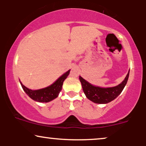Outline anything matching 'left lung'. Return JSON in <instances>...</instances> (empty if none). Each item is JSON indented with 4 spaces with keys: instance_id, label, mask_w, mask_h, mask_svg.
<instances>
[{
    "instance_id": "8db88e82",
    "label": "left lung",
    "mask_w": 146,
    "mask_h": 146,
    "mask_svg": "<svg viewBox=\"0 0 146 146\" xmlns=\"http://www.w3.org/2000/svg\"><path fill=\"white\" fill-rule=\"evenodd\" d=\"M129 72L121 84L115 87L111 88H100L92 85L86 80H85L80 76H79L81 82L82 86L86 96L93 102L96 104H107L110 102L118 96L126 84L129 77Z\"/></svg>"
}]
</instances>
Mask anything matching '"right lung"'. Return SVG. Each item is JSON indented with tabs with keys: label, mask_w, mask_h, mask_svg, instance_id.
I'll return each mask as SVG.
<instances>
[{
	"label": "right lung",
	"mask_w": 146,
	"mask_h": 146,
	"mask_svg": "<svg viewBox=\"0 0 146 146\" xmlns=\"http://www.w3.org/2000/svg\"><path fill=\"white\" fill-rule=\"evenodd\" d=\"M70 71V70L61 76L54 83L45 88L33 90L25 86L21 82V84L27 94L35 101L39 102H48L58 97L62 88L64 81L69 75Z\"/></svg>",
	"instance_id": "obj_1"
}]
</instances>
